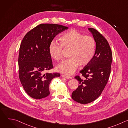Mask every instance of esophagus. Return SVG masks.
I'll use <instances>...</instances> for the list:
<instances>
[{"label": "esophagus", "instance_id": "esophagus-1", "mask_svg": "<svg viewBox=\"0 0 128 128\" xmlns=\"http://www.w3.org/2000/svg\"><path fill=\"white\" fill-rule=\"evenodd\" d=\"M61 76H62V77L64 78H67V79H71V78H71V76H66V75H63V74H62Z\"/></svg>", "mask_w": 128, "mask_h": 128}]
</instances>
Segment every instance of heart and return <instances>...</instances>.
Segmentation results:
<instances>
[{"mask_svg":"<svg viewBox=\"0 0 128 128\" xmlns=\"http://www.w3.org/2000/svg\"><path fill=\"white\" fill-rule=\"evenodd\" d=\"M60 44L52 41L48 46L50 56L55 61H59L62 57V47L70 48L69 58L64 60L56 67L57 70L65 74H71L77 67L89 63L95 54L96 42L90 36H85L74 30L67 31L59 38Z\"/></svg>","mask_w":128,"mask_h":128,"instance_id":"b5f03b06","label":"heart"}]
</instances>
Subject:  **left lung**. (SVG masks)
<instances>
[{"label": "left lung", "instance_id": "obj_1", "mask_svg": "<svg viewBox=\"0 0 128 128\" xmlns=\"http://www.w3.org/2000/svg\"><path fill=\"white\" fill-rule=\"evenodd\" d=\"M88 30L96 42L95 54L80 71L84 78L80 76L75 77L79 86L71 95L73 100L82 104L94 101L101 94L110 74L112 58L110 47L104 36L94 28Z\"/></svg>", "mask_w": 128, "mask_h": 128}]
</instances>
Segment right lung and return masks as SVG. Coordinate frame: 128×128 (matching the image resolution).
<instances>
[{"mask_svg": "<svg viewBox=\"0 0 128 128\" xmlns=\"http://www.w3.org/2000/svg\"><path fill=\"white\" fill-rule=\"evenodd\" d=\"M67 27L54 24H42L29 31L20 47L19 76L26 92L32 98L40 99L50 95L49 85L59 73H46L53 68L48 46L59 33Z\"/></svg>", "mask_w": 128, "mask_h": 128, "instance_id": "obj_1", "label": "right lung"}]
</instances>
